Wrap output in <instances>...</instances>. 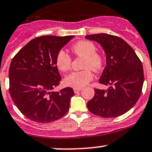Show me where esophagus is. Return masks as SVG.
Masks as SVG:
<instances>
[{"instance_id": "obj_1", "label": "esophagus", "mask_w": 152, "mask_h": 152, "mask_svg": "<svg viewBox=\"0 0 152 152\" xmlns=\"http://www.w3.org/2000/svg\"><path fill=\"white\" fill-rule=\"evenodd\" d=\"M73 90H74L75 93H79V92H80L81 90H82V88H74V89H73Z\"/></svg>"}]
</instances>
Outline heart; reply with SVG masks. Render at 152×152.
I'll return each instance as SVG.
<instances>
[{"instance_id":"1","label":"heart","mask_w":152,"mask_h":152,"mask_svg":"<svg viewBox=\"0 0 152 152\" xmlns=\"http://www.w3.org/2000/svg\"><path fill=\"white\" fill-rule=\"evenodd\" d=\"M76 56H83L84 68L82 71L72 72L65 78V84L74 88H81L93 79V74L90 68L99 70L103 66V57L96 53V47L92 42L82 40L76 42L71 48ZM56 65L61 72H67L71 66V58L65 50H60L56 56Z\"/></svg>"}]
</instances>
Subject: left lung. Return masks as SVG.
I'll return each mask as SVG.
<instances>
[{"instance_id": "obj_1", "label": "left lung", "mask_w": 152, "mask_h": 152, "mask_svg": "<svg viewBox=\"0 0 152 152\" xmlns=\"http://www.w3.org/2000/svg\"><path fill=\"white\" fill-rule=\"evenodd\" d=\"M102 45L106 54V67L99 83L107 90H95L87 102L93 114L103 118H115L131 110L141 94L144 75L142 65L132 48L118 37L107 34L85 36Z\"/></svg>"}]
</instances>
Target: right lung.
Instances as JSON below:
<instances>
[{
  "label": "right lung",
  "instance_id": "obj_1",
  "mask_svg": "<svg viewBox=\"0 0 152 152\" xmlns=\"http://www.w3.org/2000/svg\"><path fill=\"white\" fill-rule=\"evenodd\" d=\"M74 36H42L28 42L11 62L10 93L15 106L30 120L50 123L67 114L71 87L52 90L61 76L56 65L58 52Z\"/></svg>",
  "mask_w": 152,
  "mask_h": 152
}]
</instances>
